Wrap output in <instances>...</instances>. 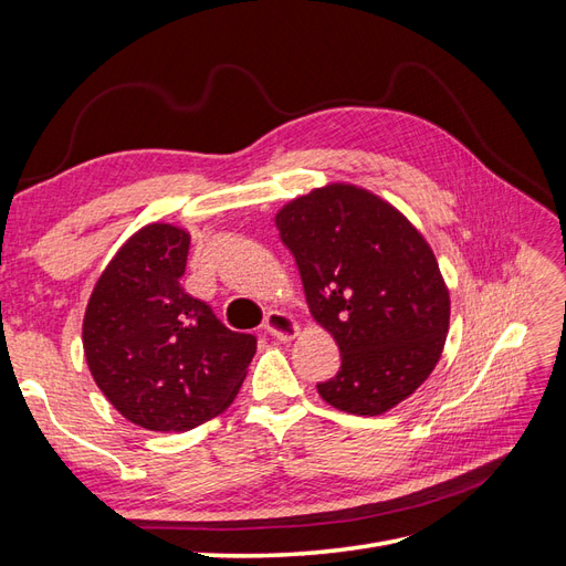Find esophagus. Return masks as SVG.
Wrapping results in <instances>:
<instances>
[{
    "label": "esophagus",
    "mask_w": 566,
    "mask_h": 566,
    "mask_svg": "<svg viewBox=\"0 0 566 566\" xmlns=\"http://www.w3.org/2000/svg\"><path fill=\"white\" fill-rule=\"evenodd\" d=\"M264 333H269L273 339H293L300 331V325L293 321V316H287L283 312H269L264 316V323H262Z\"/></svg>",
    "instance_id": "34e87169"
}]
</instances>
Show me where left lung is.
I'll return each instance as SVG.
<instances>
[{
	"label": "left lung",
	"mask_w": 566,
	"mask_h": 566,
	"mask_svg": "<svg viewBox=\"0 0 566 566\" xmlns=\"http://www.w3.org/2000/svg\"><path fill=\"white\" fill-rule=\"evenodd\" d=\"M314 318L333 333L339 370L316 389L331 406L380 416L439 361L449 290L424 238L364 188H316L276 214Z\"/></svg>",
	"instance_id": "8db88e82"
}]
</instances>
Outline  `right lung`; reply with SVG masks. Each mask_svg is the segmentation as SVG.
Wrapping results in <instances>:
<instances>
[{
    "instance_id": "right-lung-1",
    "label": "right lung",
    "mask_w": 566,
    "mask_h": 566,
    "mask_svg": "<svg viewBox=\"0 0 566 566\" xmlns=\"http://www.w3.org/2000/svg\"><path fill=\"white\" fill-rule=\"evenodd\" d=\"M186 231L148 224L101 273L82 325L84 356L104 397L153 432H188L241 389L256 337L229 331L179 279Z\"/></svg>"
}]
</instances>
